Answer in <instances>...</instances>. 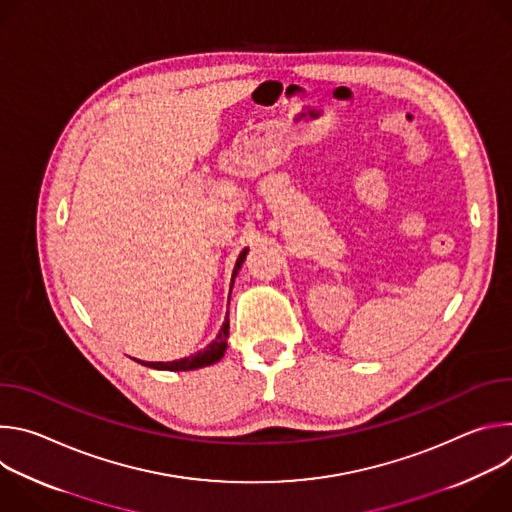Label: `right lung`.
I'll use <instances>...</instances> for the list:
<instances>
[{
	"label": "right lung",
	"mask_w": 512,
	"mask_h": 512,
	"mask_svg": "<svg viewBox=\"0 0 512 512\" xmlns=\"http://www.w3.org/2000/svg\"><path fill=\"white\" fill-rule=\"evenodd\" d=\"M247 251L249 249H243L237 263H235V269H233V281H235V275L239 273L245 257H247ZM233 281H231V287H233ZM227 338H229V318L223 322L221 330H218L216 338L206 344L202 350L186 356V358H180V360H172V362H148V367L152 369H160V371H192V369H200V367H208V364H214L216 360H221L225 350H227Z\"/></svg>",
	"instance_id": "obj_1"
}]
</instances>
